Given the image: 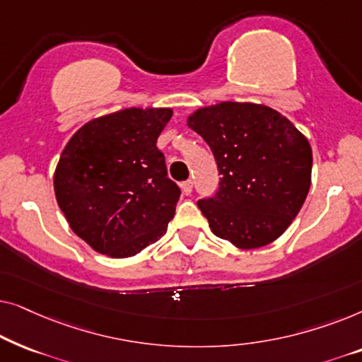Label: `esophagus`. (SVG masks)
<instances>
[{"label":"esophagus","instance_id":"34e87169","mask_svg":"<svg viewBox=\"0 0 362 362\" xmlns=\"http://www.w3.org/2000/svg\"><path fill=\"white\" fill-rule=\"evenodd\" d=\"M181 189H182V192H185V194H191V192H192V181L187 180L185 182H181Z\"/></svg>","mask_w":362,"mask_h":362}]
</instances>
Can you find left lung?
Returning a JSON list of instances; mask_svg holds the SVG:
<instances>
[{"label":"left lung","instance_id":"obj_1","mask_svg":"<svg viewBox=\"0 0 362 362\" xmlns=\"http://www.w3.org/2000/svg\"><path fill=\"white\" fill-rule=\"evenodd\" d=\"M187 125L204 138L219 171L216 194L197 201L211 230L240 249L264 247L298 214L311 182V146L274 108L222 102Z\"/></svg>","mask_w":362,"mask_h":362}]
</instances>
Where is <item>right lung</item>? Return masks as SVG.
Here are the masks:
<instances>
[{"mask_svg": "<svg viewBox=\"0 0 362 362\" xmlns=\"http://www.w3.org/2000/svg\"><path fill=\"white\" fill-rule=\"evenodd\" d=\"M170 108H125L88 122L64 148L54 175L71 229L100 254L136 255L166 232L181 189L156 140Z\"/></svg>", "mask_w": 362, "mask_h": 362, "instance_id": "1", "label": "right lung"}]
</instances>
